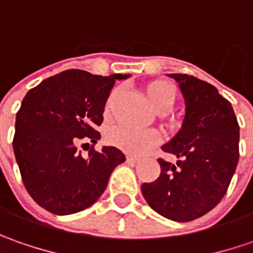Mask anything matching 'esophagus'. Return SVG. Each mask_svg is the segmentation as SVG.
I'll return each mask as SVG.
<instances>
[{"label": "esophagus", "mask_w": 253, "mask_h": 253, "mask_svg": "<svg viewBox=\"0 0 253 253\" xmlns=\"http://www.w3.org/2000/svg\"><path fill=\"white\" fill-rule=\"evenodd\" d=\"M126 162L128 163H131V165H135V163H138L139 159L138 158H135V156H126Z\"/></svg>", "instance_id": "obj_1"}]
</instances>
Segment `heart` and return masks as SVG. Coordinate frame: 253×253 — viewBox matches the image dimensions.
Instances as JSON below:
<instances>
[{"mask_svg":"<svg viewBox=\"0 0 253 253\" xmlns=\"http://www.w3.org/2000/svg\"><path fill=\"white\" fill-rule=\"evenodd\" d=\"M145 92L146 97L152 105L158 111H166L176 101V90L174 87L163 80H153L145 85ZM118 95V90H114L110 94L105 102V114H110L112 110V105L115 102V98ZM168 129L174 128V122H165ZM107 142L125 152L128 155H135L141 156L143 153L153 149L159 142H161V135L155 129H132V128H125V126H117L107 135Z\"/></svg>","mask_w":253,"mask_h":253,"instance_id":"b5f03b06","label":"heart"}]
</instances>
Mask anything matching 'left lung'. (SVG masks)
Returning <instances> with one entry per match:
<instances>
[{
  "label": "left lung",
  "mask_w": 253,
  "mask_h": 253,
  "mask_svg": "<svg viewBox=\"0 0 253 253\" xmlns=\"http://www.w3.org/2000/svg\"><path fill=\"white\" fill-rule=\"evenodd\" d=\"M186 102L180 131L162 149L176 165L158 159L161 176L142 184L148 204L165 218L187 222L214 209L228 190L239 159V125L232 105L207 82L169 74Z\"/></svg>",
  "instance_id": "8db88e82"
}]
</instances>
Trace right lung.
<instances>
[{"label": "right lung", "instance_id": "1", "mask_svg": "<svg viewBox=\"0 0 253 253\" xmlns=\"http://www.w3.org/2000/svg\"><path fill=\"white\" fill-rule=\"evenodd\" d=\"M129 74L97 76L66 70L26 92L16 112L14 153L29 196L44 210L67 215L85 210L107 189L112 170L125 161L114 146L84 158L77 145L101 138L95 131L115 80ZM87 145V143H85Z\"/></svg>", "mask_w": 253, "mask_h": 253}]
</instances>
